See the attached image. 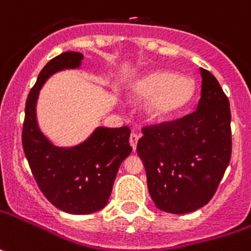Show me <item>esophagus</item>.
Returning a JSON list of instances; mask_svg holds the SVG:
<instances>
[{
    "label": "esophagus",
    "instance_id": "34e87169",
    "mask_svg": "<svg viewBox=\"0 0 251 251\" xmlns=\"http://www.w3.org/2000/svg\"><path fill=\"white\" fill-rule=\"evenodd\" d=\"M139 134L137 133H132L130 134V137H129V143H130V146H132V149L136 150V147H137V142H139Z\"/></svg>",
    "mask_w": 251,
    "mask_h": 251
}]
</instances>
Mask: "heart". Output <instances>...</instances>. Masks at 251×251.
Returning <instances> with one entry per match:
<instances>
[{
  "label": "heart",
  "mask_w": 251,
  "mask_h": 251,
  "mask_svg": "<svg viewBox=\"0 0 251 251\" xmlns=\"http://www.w3.org/2000/svg\"><path fill=\"white\" fill-rule=\"evenodd\" d=\"M195 79L174 71H154L143 75L130 86V96L147 101L146 115L152 122H164L183 112L196 97Z\"/></svg>",
  "instance_id": "1"
}]
</instances>
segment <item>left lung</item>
I'll return each mask as SVG.
<instances>
[{
	"label": "left lung",
	"instance_id": "8db88e82",
	"mask_svg": "<svg viewBox=\"0 0 251 251\" xmlns=\"http://www.w3.org/2000/svg\"><path fill=\"white\" fill-rule=\"evenodd\" d=\"M193 114L143 129L137 143L155 207L187 214L211 200L230 161V109L218 80L205 69Z\"/></svg>",
	"mask_w": 251,
	"mask_h": 251
}]
</instances>
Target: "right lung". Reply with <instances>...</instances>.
Instances as JSON below:
<instances>
[{
    "mask_svg": "<svg viewBox=\"0 0 251 251\" xmlns=\"http://www.w3.org/2000/svg\"><path fill=\"white\" fill-rule=\"evenodd\" d=\"M82 61L83 54L68 51L43 68L26 101L22 132L23 151L40 190L50 203L69 214H91L104 208L118 169L132 152L127 126H99L74 147H56L40 130L36 105L41 87L56 72L80 68Z\"/></svg>",
    "mask_w": 251,
    "mask_h": 251,
    "instance_id": "right-lung-1",
    "label": "right lung"
}]
</instances>
